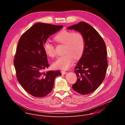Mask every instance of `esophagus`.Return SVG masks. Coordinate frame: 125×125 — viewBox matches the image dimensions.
I'll return each mask as SVG.
<instances>
[{"label":"esophagus","instance_id":"34e87169","mask_svg":"<svg viewBox=\"0 0 125 125\" xmlns=\"http://www.w3.org/2000/svg\"><path fill=\"white\" fill-rule=\"evenodd\" d=\"M61 73L62 75H65L67 73V72H65V71H61Z\"/></svg>","mask_w":125,"mask_h":125}]
</instances>
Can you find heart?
I'll return each instance as SVG.
<instances>
[{"label":"heart","instance_id":"b5f03b06","mask_svg":"<svg viewBox=\"0 0 125 125\" xmlns=\"http://www.w3.org/2000/svg\"><path fill=\"white\" fill-rule=\"evenodd\" d=\"M58 43L64 44V53L53 62V66L55 69L67 70L72 65L74 57L77 59L82 55L84 49V39L82 33L79 31H71L67 30L60 31L54 37ZM45 54L50 57L56 55L55 47L50 42H45L43 46Z\"/></svg>","mask_w":125,"mask_h":125}]
</instances>
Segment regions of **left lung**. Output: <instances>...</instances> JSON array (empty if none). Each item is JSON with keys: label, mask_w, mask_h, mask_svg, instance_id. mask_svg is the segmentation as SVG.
Returning <instances> with one entry per match:
<instances>
[{"label": "left lung", "mask_w": 125, "mask_h": 125, "mask_svg": "<svg viewBox=\"0 0 125 125\" xmlns=\"http://www.w3.org/2000/svg\"><path fill=\"white\" fill-rule=\"evenodd\" d=\"M67 29L80 32L84 39V51L75 68L77 80L72 88L81 94H87L94 92L105 79L108 67L106 44L95 29L85 22Z\"/></svg>", "instance_id": "left-lung-1"}]
</instances>
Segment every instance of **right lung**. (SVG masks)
<instances>
[{"label": "right lung", "instance_id": "add662e5", "mask_svg": "<svg viewBox=\"0 0 125 125\" xmlns=\"http://www.w3.org/2000/svg\"><path fill=\"white\" fill-rule=\"evenodd\" d=\"M63 27L38 23L26 31L18 42L14 59L16 77L24 90L33 96L47 95L52 90L55 78L61 75L58 70L43 71L49 65L43 46L50 35Z\"/></svg>", "mask_w": 125, "mask_h": 125}]
</instances>
